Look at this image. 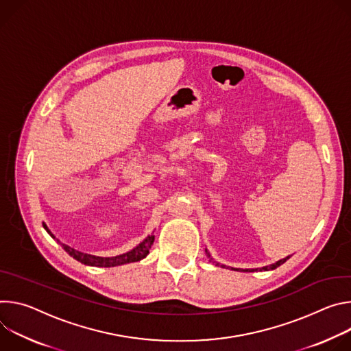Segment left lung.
Instances as JSON below:
<instances>
[{"label": "left lung", "instance_id": "obj_1", "mask_svg": "<svg viewBox=\"0 0 351 351\" xmlns=\"http://www.w3.org/2000/svg\"><path fill=\"white\" fill-rule=\"evenodd\" d=\"M206 254H208V251H206ZM208 256H209V254H208ZM290 256H287V258H285V259H280V261H278L276 263H274V265H270V266H265V267H262L261 270H271V269H276L278 266H280V265H283L287 259H289ZM239 270V269H237ZM255 270H258V269H255ZM255 270H244V271H255Z\"/></svg>", "mask_w": 351, "mask_h": 351}]
</instances>
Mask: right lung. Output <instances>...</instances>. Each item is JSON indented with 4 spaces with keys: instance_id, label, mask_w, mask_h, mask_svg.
I'll use <instances>...</instances> for the list:
<instances>
[{
    "instance_id": "right-lung-1",
    "label": "right lung",
    "mask_w": 351,
    "mask_h": 351,
    "mask_svg": "<svg viewBox=\"0 0 351 351\" xmlns=\"http://www.w3.org/2000/svg\"><path fill=\"white\" fill-rule=\"evenodd\" d=\"M43 227L47 230L49 234L56 239L51 231L47 228L46 224H43ZM154 241V236H147L138 247H135L134 250H131L130 252L127 254H123V255H117V256H111V258H101V256H95V255H89V254H84V252H80L76 251L62 243H60L57 240V243L61 244V247L76 261H80L81 263L84 265H89V266H100V267H111V266H119V265H124V263H131V262H138L141 259H143L147 254H149V250L152 247Z\"/></svg>"
}]
</instances>
